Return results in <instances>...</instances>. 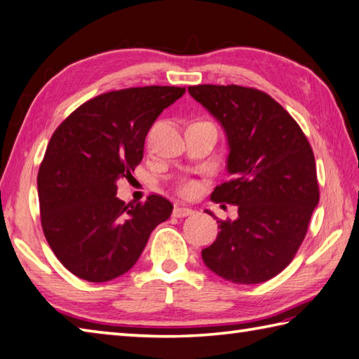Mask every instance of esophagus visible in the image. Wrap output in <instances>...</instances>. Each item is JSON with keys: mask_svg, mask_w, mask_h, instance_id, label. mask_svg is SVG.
I'll list each match as a JSON object with an SVG mask.
<instances>
[{"mask_svg": "<svg viewBox=\"0 0 359 359\" xmlns=\"http://www.w3.org/2000/svg\"><path fill=\"white\" fill-rule=\"evenodd\" d=\"M194 210L189 209V208H182V206H175L173 208V217L177 218H182V217H189L192 215Z\"/></svg>", "mask_w": 359, "mask_h": 359, "instance_id": "obj_1", "label": "esophagus"}]
</instances>
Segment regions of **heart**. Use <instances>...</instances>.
<instances>
[{
	"label": "heart",
	"instance_id": "b5f03b06",
	"mask_svg": "<svg viewBox=\"0 0 359 359\" xmlns=\"http://www.w3.org/2000/svg\"><path fill=\"white\" fill-rule=\"evenodd\" d=\"M200 184L195 180H181L178 182V192L182 196H194L198 194Z\"/></svg>",
	"mask_w": 359,
	"mask_h": 359
}]
</instances>
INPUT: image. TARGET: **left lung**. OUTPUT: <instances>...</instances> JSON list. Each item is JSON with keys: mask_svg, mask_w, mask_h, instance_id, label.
I'll return each instance as SVG.
<instances>
[{"mask_svg": "<svg viewBox=\"0 0 359 359\" xmlns=\"http://www.w3.org/2000/svg\"><path fill=\"white\" fill-rule=\"evenodd\" d=\"M189 93L228 135L231 178L210 200L238 208L237 220H217L220 232L203 260L233 283L269 280L294 259L319 203L311 145L287 109L260 90L195 85Z\"/></svg>", "mask_w": 359, "mask_h": 359, "instance_id": "obj_1", "label": "left lung"}]
</instances>
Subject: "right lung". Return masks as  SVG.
<instances>
[{
	"label": "right lung",
	"instance_id": "add662e5",
	"mask_svg": "<svg viewBox=\"0 0 359 359\" xmlns=\"http://www.w3.org/2000/svg\"><path fill=\"white\" fill-rule=\"evenodd\" d=\"M186 93L180 86H137L85 102L54 131L39 170L41 228L62 265L88 282L127 273L151 231L172 214L161 195L121 201L116 181L131 177L149 130Z\"/></svg>",
	"mask_w": 359,
	"mask_h": 359
}]
</instances>
